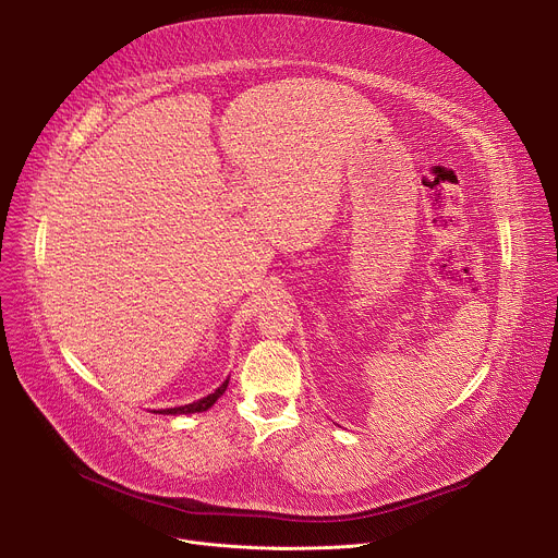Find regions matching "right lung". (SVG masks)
<instances>
[{"label":"right lung","mask_w":558,"mask_h":558,"mask_svg":"<svg viewBox=\"0 0 558 558\" xmlns=\"http://www.w3.org/2000/svg\"><path fill=\"white\" fill-rule=\"evenodd\" d=\"M226 387H228V379H226V383H223L215 393L205 396V398H201V400H196V402H192V404L173 407V409H162L160 414H196V412H208V409L219 400V396L226 391Z\"/></svg>","instance_id":"obj_1"}]
</instances>
